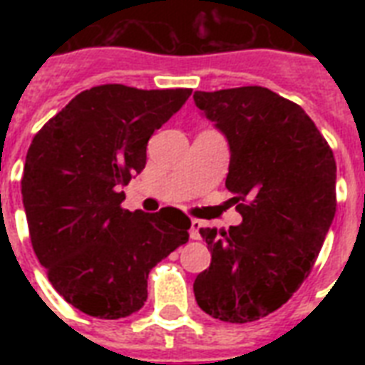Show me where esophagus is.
Returning a JSON list of instances; mask_svg holds the SVG:
<instances>
[{"label":"esophagus","instance_id":"obj_1","mask_svg":"<svg viewBox=\"0 0 365 365\" xmlns=\"http://www.w3.org/2000/svg\"><path fill=\"white\" fill-rule=\"evenodd\" d=\"M205 227V223L200 222V220H191V229H189V235H191V239L199 240L200 239V229Z\"/></svg>","mask_w":365,"mask_h":365}]
</instances>
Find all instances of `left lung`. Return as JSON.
Segmentation results:
<instances>
[{
	"label": "left lung",
	"instance_id": "8db88e82",
	"mask_svg": "<svg viewBox=\"0 0 365 365\" xmlns=\"http://www.w3.org/2000/svg\"><path fill=\"white\" fill-rule=\"evenodd\" d=\"M206 119L227 138L225 187L242 223L200 229L210 267L195 278V299L223 322H254L299 289L335 216L337 166L303 108L265 87L193 94Z\"/></svg>",
	"mask_w": 365,
	"mask_h": 365
}]
</instances>
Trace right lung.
<instances>
[{
  "label": "right lung",
  "mask_w": 365,
  "mask_h": 365,
  "mask_svg": "<svg viewBox=\"0 0 365 365\" xmlns=\"http://www.w3.org/2000/svg\"><path fill=\"white\" fill-rule=\"evenodd\" d=\"M189 96L191 88L100 85L77 94L31 140L20 182L31 246L53 288L88 317L140 311L149 271L189 240L191 220L178 208H121L151 134Z\"/></svg>",
  "instance_id": "1"
}]
</instances>
